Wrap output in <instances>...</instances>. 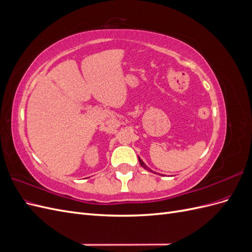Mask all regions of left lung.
Returning a JSON list of instances; mask_svg holds the SVG:
<instances>
[{"instance_id":"obj_1","label":"left lung","mask_w":252,"mask_h":252,"mask_svg":"<svg viewBox=\"0 0 252 252\" xmlns=\"http://www.w3.org/2000/svg\"><path fill=\"white\" fill-rule=\"evenodd\" d=\"M139 162H140V164H141V166H142V167H144V168H145V169H147V170H150V169H149V168H148V167H147V166H146V165H145V164H144V162H143V161H142V159H141V158H139ZM150 171H151V170H150Z\"/></svg>"}]
</instances>
